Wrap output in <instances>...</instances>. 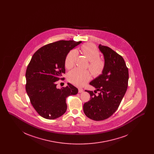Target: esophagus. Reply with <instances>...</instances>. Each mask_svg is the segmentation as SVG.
<instances>
[{
    "instance_id": "34e87169",
    "label": "esophagus",
    "mask_w": 154,
    "mask_h": 154,
    "mask_svg": "<svg viewBox=\"0 0 154 154\" xmlns=\"http://www.w3.org/2000/svg\"><path fill=\"white\" fill-rule=\"evenodd\" d=\"M84 91V89H82V88H79V93H81V92H82Z\"/></svg>"
}]
</instances>
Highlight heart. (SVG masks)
<instances>
[{
	"label": "heart",
	"mask_w": 154,
	"mask_h": 154,
	"mask_svg": "<svg viewBox=\"0 0 154 154\" xmlns=\"http://www.w3.org/2000/svg\"><path fill=\"white\" fill-rule=\"evenodd\" d=\"M81 51L84 56L89 61L88 69L95 77H99L104 72L106 63L103 59L100 58V52L95 45L86 44L81 47ZM78 56L76 50L69 52L65 59V65L67 69L73 67ZM91 79V74L88 70H82L74 69L68 75V80L74 85L79 87L83 86Z\"/></svg>",
	"instance_id": "1"
}]
</instances>
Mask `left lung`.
I'll use <instances>...</instances> for the list:
<instances>
[{"instance_id":"8db88e82","label":"left lung","mask_w":154,"mask_h":154,"mask_svg":"<svg viewBox=\"0 0 154 154\" xmlns=\"http://www.w3.org/2000/svg\"><path fill=\"white\" fill-rule=\"evenodd\" d=\"M99 48L104 55L106 69L89 84L100 93L96 95L97 91L85 90L91 99L83 106L85 116L94 121L107 119L116 111L126 93L129 80L128 68L122 56L109 47L100 44Z\"/></svg>"}]
</instances>
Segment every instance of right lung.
I'll return each instance as SVG.
<instances>
[{"instance_id":"obj_1","label":"right lung","mask_w":154,"mask_h":154,"mask_svg":"<svg viewBox=\"0 0 154 154\" xmlns=\"http://www.w3.org/2000/svg\"><path fill=\"white\" fill-rule=\"evenodd\" d=\"M81 42L59 40L41 47L32 56L25 74V88L32 105L42 117L54 119L63 115L66 97L78 93V89L69 83L58 89L57 81L65 79L66 56Z\"/></svg>"}]
</instances>
